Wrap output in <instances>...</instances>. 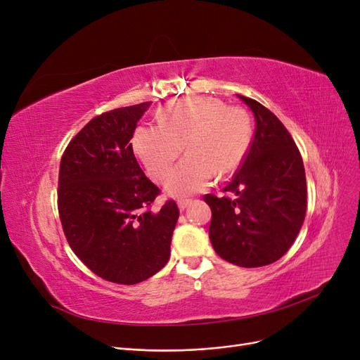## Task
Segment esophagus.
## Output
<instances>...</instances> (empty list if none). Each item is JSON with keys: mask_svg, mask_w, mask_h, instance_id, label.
Instances as JSON below:
<instances>
[{"mask_svg": "<svg viewBox=\"0 0 360 360\" xmlns=\"http://www.w3.org/2000/svg\"><path fill=\"white\" fill-rule=\"evenodd\" d=\"M192 204V200H179V209L184 210L188 209V207Z\"/></svg>", "mask_w": 360, "mask_h": 360, "instance_id": "1", "label": "esophagus"}]
</instances>
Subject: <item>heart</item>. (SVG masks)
Instances as JSON below:
<instances>
[{"mask_svg": "<svg viewBox=\"0 0 360 360\" xmlns=\"http://www.w3.org/2000/svg\"><path fill=\"white\" fill-rule=\"evenodd\" d=\"M252 139L248 112L210 96L183 97L168 103L160 123L139 124L132 138L135 155L155 180L167 177L186 144L188 156L165 181L171 195H189L205 189L242 165Z\"/></svg>", "mask_w": 360, "mask_h": 360, "instance_id": "b5f03b06", "label": "heart"}]
</instances>
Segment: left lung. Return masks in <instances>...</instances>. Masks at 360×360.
<instances>
[{
    "instance_id": "left-lung-1",
    "label": "left lung",
    "mask_w": 360,
    "mask_h": 360,
    "mask_svg": "<svg viewBox=\"0 0 360 360\" xmlns=\"http://www.w3.org/2000/svg\"><path fill=\"white\" fill-rule=\"evenodd\" d=\"M255 115V135L224 192L204 195L212 209L209 237L216 254L240 267H261L284 255L307 214V177L300 151L281 120L237 94Z\"/></svg>"
}]
</instances>
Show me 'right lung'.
<instances>
[{
    "instance_id": "right-lung-1",
    "label": "right lung",
    "mask_w": 360,
    "mask_h": 360,
    "mask_svg": "<svg viewBox=\"0 0 360 360\" xmlns=\"http://www.w3.org/2000/svg\"><path fill=\"white\" fill-rule=\"evenodd\" d=\"M150 102L90 120L64 150L58 214L69 246L93 274L134 285L167 264L179 207L151 210L160 189L141 169L130 139Z\"/></svg>"
}]
</instances>
